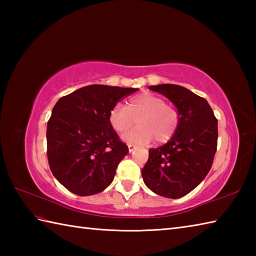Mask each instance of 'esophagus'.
I'll return each mask as SVG.
<instances>
[{
	"mask_svg": "<svg viewBox=\"0 0 256 256\" xmlns=\"http://www.w3.org/2000/svg\"><path fill=\"white\" fill-rule=\"evenodd\" d=\"M128 152H130V153H132V152H133L134 150H136V146L133 145V144H128Z\"/></svg>",
	"mask_w": 256,
	"mask_h": 256,
	"instance_id": "obj_1",
	"label": "esophagus"
}]
</instances>
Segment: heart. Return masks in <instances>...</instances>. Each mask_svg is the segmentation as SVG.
I'll list each match as a JSON object with an SVG mask.
<instances>
[{
    "instance_id": "b5f03b06",
    "label": "heart",
    "mask_w": 256,
    "mask_h": 256,
    "mask_svg": "<svg viewBox=\"0 0 256 256\" xmlns=\"http://www.w3.org/2000/svg\"><path fill=\"white\" fill-rule=\"evenodd\" d=\"M136 120L138 128L125 134L123 140L130 144H145L153 138L155 143L162 144L176 134L180 116L175 106L153 94L133 96L126 106H116L108 112V124L118 134L128 131Z\"/></svg>"
}]
</instances>
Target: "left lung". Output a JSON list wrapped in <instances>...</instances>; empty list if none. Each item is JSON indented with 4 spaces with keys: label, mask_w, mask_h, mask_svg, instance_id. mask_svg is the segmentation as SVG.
Returning a JSON list of instances; mask_svg holds the SVG:
<instances>
[{
    "label": "left lung",
    "mask_w": 256,
    "mask_h": 256,
    "mask_svg": "<svg viewBox=\"0 0 256 256\" xmlns=\"http://www.w3.org/2000/svg\"><path fill=\"white\" fill-rule=\"evenodd\" d=\"M150 90L170 100L180 120L172 138L148 150L143 180L162 197L178 199L194 190L209 172L218 142V120L206 99L182 86L157 84Z\"/></svg>",
    "instance_id": "8db88e82"
}]
</instances>
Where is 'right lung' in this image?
<instances>
[{
	"label": "right lung",
	"instance_id": "1",
	"mask_svg": "<svg viewBox=\"0 0 256 256\" xmlns=\"http://www.w3.org/2000/svg\"><path fill=\"white\" fill-rule=\"evenodd\" d=\"M138 89L91 84L58 100L47 123V157L52 175L78 196L113 182L128 148L108 124V112Z\"/></svg>",
	"mask_w": 256,
	"mask_h": 256
}]
</instances>
